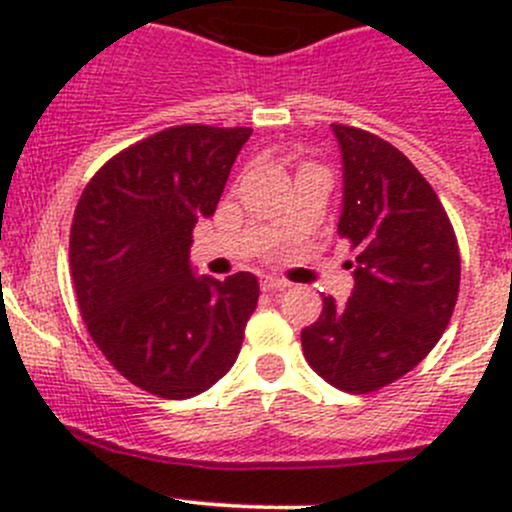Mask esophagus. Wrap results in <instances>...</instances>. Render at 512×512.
Returning <instances> with one entry per match:
<instances>
[{
  "label": "esophagus",
  "mask_w": 512,
  "mask_h": 512,
  "mask_svg": "<svg viewBox=\"0 0 512 512\" xmlns=\"http://www.w3.org/2000/svg\"><path fill=\"white\" fill-rule=\"evenodd\" d=\"M260 287H262V292L277 294V292H285L289 285H287V282H282V280H275V277H265Z\"/></svg>",
  "instance_id": "esophagus-1"
}]
</instances>
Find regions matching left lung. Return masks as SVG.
Wrapping results in <instances>:
<instances>
[{"label": "left lung", "instance_id": "1", "mask_svg": "<svg viewBox=\"0 0 512 512\" xmlns=\"http://www.w3.org/2000/svg\"><path fill=\"white\" fill-rule=\"evenodd\" d=\"M332 128L344 163L337 232L354 250V292L347 304L324 297L317 322L302 329V352L324 381L369 394L438 344L456 307L461 255L436 190L399 148L361 128Z\"/></svg>", "mask_w": 512, "mask_h": 512}]
</instances>
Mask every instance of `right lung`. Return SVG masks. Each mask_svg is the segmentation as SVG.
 <instances>
[{
    "instance_id": "add662e5",
    "label": "right lung",
    "mask_w": 512,
    "mask_h": 512,
    "mask_svg": "<svg viewBox=\"0 0 512 512\" xmlns=\"http://www.w3.org/2000/svg\"><path fill=\"white\" fill-rule=\"evenodd\" d=\"M252 128L188 123L153 133L89 180L71 223L81 317L138 389L190 399L230 371L260 285L193 275V227L210 218Z\"/></svg>"
}]
</instances>
